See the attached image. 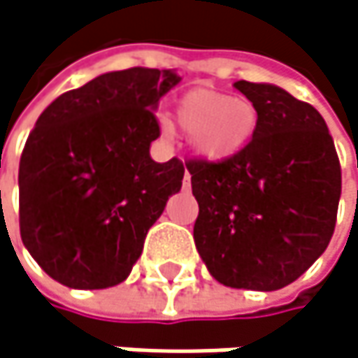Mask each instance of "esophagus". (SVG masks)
Wrapping results in <instances>:
<instances>
[{"label":"esophagus","mask_w":358,"mask_h":358,"mask_svg":"<svg viewBox=\"0 0 358 358\" xmlns=\"http://www.w3.org/2000/svg\"><path fill=\"white\" fill-rule=\"evenodd\" d=\"M189 185H192V175L185 171V175H183V187H185V189H189Z\"/></svg>","instance_id":"1"}]
</instances>
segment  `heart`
<instances>
[{"instance_id": "obj_1", "label": "heart", "mask_w": 358, "mask_h": 358, "mask_svg": "<svg viewBox=\"0 0 358 358\" xmlns=\"http://www.w3.org/2000/svg\"><path fill=\"white\" fill-rule=\"evenodd\" d=\"M175 119L201 158L220 162L237 157L249 144L257 125V111L245 99L198 88L179 101Z\"/></svg>"}]
</instances>
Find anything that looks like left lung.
Masks as SVG:
<instances>
[{
    "label": "left lung",
    "instance_id": "1",
    "mask_svg": "<svg viewBox=\"0 0 358 358\" xmlns=\"http://www.w3.org/2000/svg\"><path fill=\"white\" fill-rule=\"evenodd\" d=\"M257 125L237 157L185 166L200 206L194 241L224 287L278 291L326 251L342 171L324 117L272 84L239 80Z\"/></svg>",
    "mask_w": 358,
    "mask_h": 358
}]
</instances>
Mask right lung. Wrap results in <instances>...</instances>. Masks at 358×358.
I'll return each mask as SVG.
<instances>
[{
    "label": "right lung",
    "instance_id": "right-lung-1",
    "mask_svg": "<svg viewBox=\"0 0 358 358\" xmlns=\"http://www.w3.org/2000/svg\"><path fill=\"white\" fill-rule=\"evenodd\" d=\"M177 82L171 69L109 71L36 119L18 171L20 237L53 280L92 291L129 276L185 173L179 158H150L155 109Z\"/></svg>",
    "mask_w": 358,
    "mask_h": 358
}]
</instances>
